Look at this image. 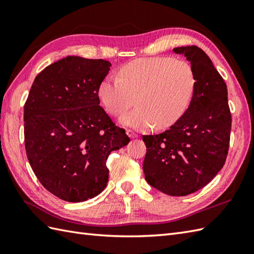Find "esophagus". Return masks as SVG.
I'll return each instance as SVG.
<instances>
[{"mask_svg": "<svg viewBox=\"0 0 254 254\" xmlns=\"http://www.w3.org/2000/svg\"><path fill=\"white\" fill-rule=\"evenodd\" d=\"M127 134L128 136H130L131 138H136L138 135H137V133L135 132V131H133V130H130V128H128V130H127Z\"/></svg>", "mask_w": 254, "mask_h": 254, "instance_id": "obj_1", "label": "esophagus"}]
</instances>
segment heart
I'll list each match as a JSON object with an SVG mask.
<instances>
[{
    "label": "heart",
    "instance_id": "heart-1",
    "mask_svg": "<svg viewBox=\"0 0 254 254\" xmlns=\"http://www.w3.org/2000/svg\"><path fill=\"white\" fill-rule=\"evenodd\" d=\"M192 65L170 57L139 58L120 68L119 76H107L98 86L99 99L112 116H120L133 104L135 109L120 118L126 127L145 130L167 128L188 109L195 91Z\"/></svg>",
    "mask_w": 254,
    "mask_h": 254
}]
</instances>
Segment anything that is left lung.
Here are the masks:
<instances>
[{
    "instance_id": "obj_1",
    "label": "left lung",
    "mask_w": 254,
    "mask_h": 254,
    "mask_svg": "<svg viewBox=\"0 0 254 254\" xmlns=\"http://www.w3.org/2000/svg\"><path fill=\"white\" fill-rule=\"evenodd\" d=\"M190 61L196 77L190 106L169 130L144 135L143 170L150 186L172 196H185L205 187L227 158L231 113L227 86L201 48H175Z\"/></svg>"
}]
</instances>
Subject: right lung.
I'll list each match as a JSON object with an SVG mask.
<instances>
[{"instance_id": "1", "label": "right lung", "mask_w": 254, "mask_h": 254, "mask_svg": "<svg viewBox=\"0 0 254 254\" xmlns=\"http://www.w3.org/2000/svg\"><path fill=\"white\" fill-rule=\"evenodd\" d=\"M111 63L66 57L37 75L24 107L27 158L48 191L83 202L104 191L106 161L130 142L100 107L98 86Z\"/></svg>"}]
</instances>
